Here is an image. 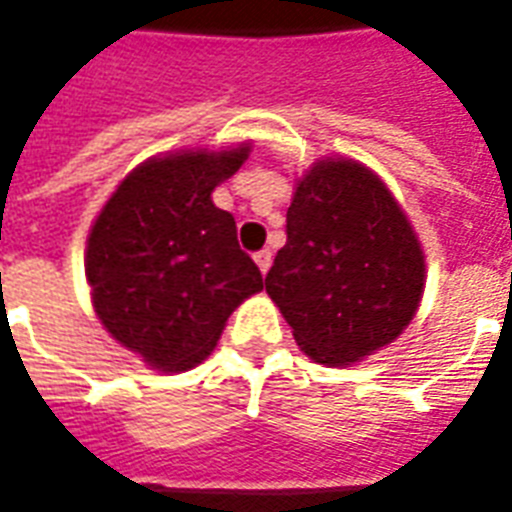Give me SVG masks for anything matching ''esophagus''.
<instances>
[{"label":"esophagus","instance_id":"34e87169","mask_svg":"<svg viewBox=\"0 0 512 512\" xmlns=\"http://www.w3.org/2000/svg\"><path fill=\"white\" fill-rule=\"evenodd\" d=\"M255 263H257V268H260V274H268V268H271V252H268V249L257 252Z\"/></svg>","mask_w":512,"mask_h":512}]
</instances>
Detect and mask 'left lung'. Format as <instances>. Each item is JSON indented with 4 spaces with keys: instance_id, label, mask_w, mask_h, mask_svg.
Segmentation results:
<instances>
[{
    "instance_id": "8db88e82",
    "label": "left lung",
    "mask_w": 512,
    "mask_h": 512,
    "mask_svg": "<svg viewBox=\"0 0 512 512\" xmlns=\"http://www.w3.org/2000/svg\"><path fill=\"white\" fill-rule=\"evenodd\" d=\"M422 290L425 252L384 180L354 158L315 161L266 277L296 345L318 365H356L403 334Z\"/></svg>"
}]
</instances>
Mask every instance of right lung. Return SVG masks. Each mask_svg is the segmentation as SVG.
I'll list each match as a JSON object with an SVG mask.
<instances>
[{
	"label": "right lung",
	"mask_w": 512,
	"mask_h": 512,
	"mask_svg": "<svg viewBox=\"0 0 512 512\" xmlns=\"http://www.w3.org/2000/svg\"><path fill=\"white\" fill-rule=\"evenodd\" d=\"M252 145L142 161L95 216L84 274L98 321L158 373L200 365L233 310L263 290L235 219L211 200Z\"/></svg>",
	"instance_id": "obj_1"
}]
</instances>
